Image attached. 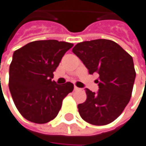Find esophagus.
I'll return each mask as SVG.
<instances>
[{
	"mask_svg": "<svg viewBox=\"0 0 146 146\" xmlns=\"http://www.w3.org/2000/svg\"><path fill=\"white\" fill-rule=\"evenodd\" d=\"M74 91H81V88L77 87V86H74Z\"/></svg>",
	"mask_w": 146,
	"mask_h": 146,
	"instance_id": "34e87169",
	"label": "esophagus"
}]
</instances>
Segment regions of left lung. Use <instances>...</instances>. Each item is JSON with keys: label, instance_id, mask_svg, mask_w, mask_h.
Masks as SVG:
<instances>
[{"label": "left lung", "instance_id": "1", "mask_svg": "<svg viewBox=\"0 0 146 146\" xmlns=\"http://www.w3.org/2000/svg\"><path fill=\"white\" fill-rule=\"evenodd\" d=\"M90 74L98 73L99 90L86 88L87 98L78 105L80 116L89 123L102 126L114 121L127 105L136 78L133 59L114 41L97 39L73 48Z\"/></svg>", "mask_w": 146, "mask_h": 146}]
</instances>
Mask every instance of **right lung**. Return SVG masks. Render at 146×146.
<instances>
[{
	"label": "right lung",
	"mask_w": 146,
	"mask_h": 146,
	"mask_svg": "<svg viewBox=\"0 0 146 146\" xmlns=\"http://www.w3.org/2000/svg\"><path fill=\"white\" fill-rule=\"evenodd\" d=\"M73 44L57 40L28 43L13 54L9 88L22 116L35 123H46L59 113L62 101L73 84H57L54 73Z\"/></svg>",
	"instance_id": "add662e5"
}]
</instances>
